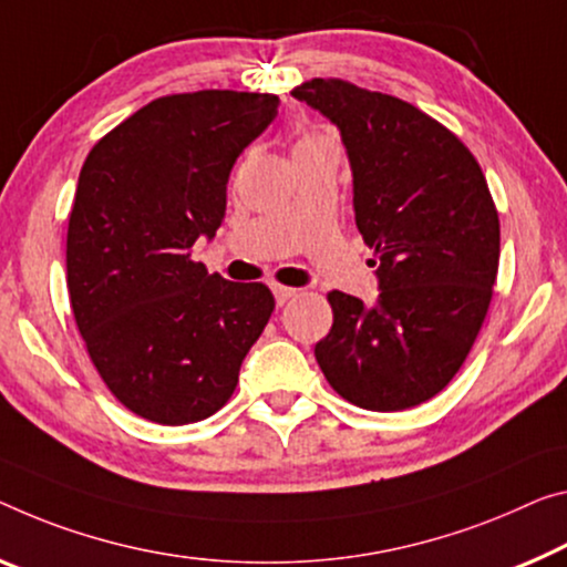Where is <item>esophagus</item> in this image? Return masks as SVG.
Returning <instances> with one entry per match:
<instances>
[{"mask_svg":"<svg viewBox=\"0 0 567 567\" xmlns=\"http://www.w3.org/2000/svg\"><path fill=\"white\" fill-rule=\"evenodd\" d=\"M296 293H299V291L291 289V286H274V296H276L278 307H284V303L289 301V299H293Z\"/></svg>","mask_w":567,"mask_h":567,"instance_id":"obj_1","label":"esophagus"}]
</instances>
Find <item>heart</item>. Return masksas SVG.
Instances as JSON below:
<instances>
[{
  "instance_id": "heart-1",
  "label": "heart",
  "mask_w": 567,
  "mask_h": 567,
  "mask_svg": "<svg viewBox=\"0 0 567 567\" xmlns=\"http://www.w3.org/2000/svg\"><path fill=\"white\" fill-rule=\"evenodd\" d=\"M309 136H321V134H309ZM309 136H303V138H309Z\"/></svg>"
}]
</instances>
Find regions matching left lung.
<instances>
[{
    "mask_svg": "<svg viewBox=\"0 0 567 567\" xmlns=\"http://www.w3.org/2000/svg\"><path fill=\"white\" fill-rule=\"evenodd\" d=\"M342 134L357 230L378 254L372 307L332 291L313 354L339 395L364 411H405L439 395L464 364L492 301L499 215L474 154L411 103L337 78L291 91Z\"/></svg>",
    "mask_w": 567,
    "mask_h": 567,
    "instance_id": "8db88e82",
    "label": "left lung"
}]
</instances>
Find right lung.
Wrapping results in <instances>:
<instances>
[{
    "label": "right lung",
    "instance_id": "right-lung-1",
    "mask_svg": "<svg viewBox=\"0 0 567 567\" xmlns=\"http://www.w3.org/2000/svg\"><path fill=\"white\" fill-rule=\"evenodd\" d=\"M278 95L197 91L146 103L85 156L68 220L73 317L106 388L162 425L210 417L276 307L189 258L215 238L243 150Z\"/></svg>",
    "mask_w": 567,
    "mask_h": 567
}]
</instances>
